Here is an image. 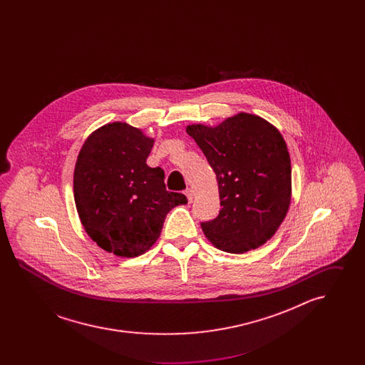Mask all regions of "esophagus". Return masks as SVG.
I'll use <instances>...</instances> for the list:
<instances>
[{"mask_svg": "<svg viewBox=\"0 0 365 365\" xmlns=\"http://www.w3.org/2000/svg\"><path fill=\"white\" fill-rule=\"evenodd\" d=\"M185 194H186L189 202H192V200H194V190L192 189H187V190L185 191Z\"/></svg>", "mask_w": 365, "mask_h": 365, "instance_id": "1", "label": "esophagus"}]
</instances>
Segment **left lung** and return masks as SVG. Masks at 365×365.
<instances>
[{"mask_svg":"<svg viewBox=\"0 0 365 365\" xmlns=\"http://www.w3.org/2000/svg\"><path fill=\"white\" fill-rule=\"evenodd\" d=\"M186 131L217 178L222 209L201 223L209 242L240 255L271 240L292 201V161L278 128L241 112L215 127L190 124Z\"/></svg>","mask_w":365,"mask_h":365,"instance_id":"8db88e82","label":"left lung"}]
</instances>
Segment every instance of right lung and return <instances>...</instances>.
Instances as JSON below:
<instances>
[{
    "label": "right lung",
    "mask_w": 365,
    "mask_h": 365,
    "mask_svg": "<svg viewBox=\"0 0 365 365\" xmlns=\"http://www.w3.org/2000/svg\"><path fill=\"white\" fill-rule=\"evenodd\" d=\"M155 139L127 123L87 137L75 164L73 197L87 235L108 253L138 257L160 237L165 216L187 204L165 189L164 171L146 164Z\"/></svg>",
    "instance_id": "obj_1"
}]
</instances>
